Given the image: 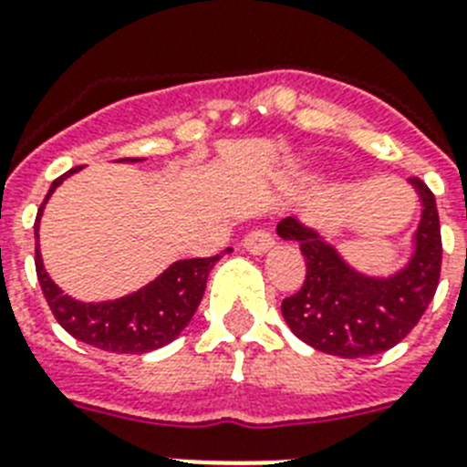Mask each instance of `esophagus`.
<instances>
[{"label":"esophagus","instance_id":"obj_1","mask_svg":"<svg viewBox=\"0 0 467 467\" xmlns=\"http://www.w3.org/2000/svg\"><path fill=\"white\" fill-rule=\"evenodd\" d=\"M243 248L248 250L250 255H265L267 250L275 248V236L265 229L250 231L248 236L243 238Z\"/></svg>","mask_w":467,"mask_h":467}]
</instances>
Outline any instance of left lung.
I'll return each instance as SVG.
<instances>
[{
  "instance_id": "obj_1",
  "label": "left lung",
  "mask_w": 467,
  "mask_h": 467,
  "mask_svg": "<svg viewBox=\"0 0 467 467\" xmlns=\"http://www.w3.org/2000/svg\"><path fill=\"white\" fill-rule=\"evenodd\" d=\"M422 202L413 255L389 276L358 272L317 231L296 217L276 231L298 241L306 257V281L281 303L288 329L312 348L338 358H368L394 348L410 334L432 303L441 272V231L437 200L420 179H410Z\"/></svg>"
}]
</instances>
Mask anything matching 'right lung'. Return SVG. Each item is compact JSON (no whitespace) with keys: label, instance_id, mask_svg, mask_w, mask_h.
<instances>
[{"label":"right lung","instance_id":"add662e5","mask_svg":"<svg viewBox=\"0 0 467 467\" xmlns=\"http://www.w3.org/2000/svg\"><path fill=\"white\" fill-rule=\"evenodd\" d=\"M78 169L80 167L71 169L54 181L45 202L57 191L61 181ZM45 202L40 205L37 219H35V236L40 229ZM217 260L219 255L179 260L173 262L171 267L164 269L155 281H150L148 286L138 288L123 298L104 300V303H83V300H76L64 294L49 279L47 269L42 265L40 243L35 245V272H37L42 294H45V300H47L57 322L83 344L95 346L99 350H109V353H130V356L150 353V350L171 344L173 338L186 329L195 310H198L200 300H202L207 276H210Z\"/></svg>","mask_w":467,"mask_h":467}]
</instances>
